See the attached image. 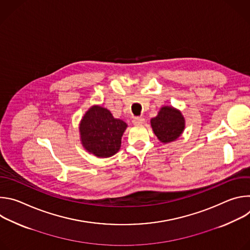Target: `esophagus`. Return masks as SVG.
<instances>
[{"mask_svg":"<svg viewBox=\"0 0 250 250\" xmlns=\"http://www.w3.org/2000/svg\"><path fill=\"white\" fill-rule=\"evenodd\" d=\"M145 122H146V121H145L144 118H139V117L134 118V119L132 120V123H133V125H144Z\"/></svg>","mask_w":250,"mask_h":250,"instance_id":"esophagus-1","label":"esophagus"}]
</instances>
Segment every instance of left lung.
Instances as JSON below:
<instances>
[{
    "label": "left lung",
    "instance_id": "obj_1",
    "mask_svg": "<svg viewBox=\"0 0 250 250\" xmlns=\"http://www.w3.org/2000/svg\"><path fill=\"white\" fill-rule=\"evenodd\" d=\"M154 134L162 144H170L181 136L185 129V119L181 111L172 105H163L157 116L150 120Z\"/></svg>",
    "mask_w": 250,
    "mask_h": 250
}]
</instances>
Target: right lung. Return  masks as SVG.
I'll use <instances>...</instances> for the list:
<instances>
[{
    "label": "right lung",
    "mask_w": 250,
    "mask_h": 250,
    "mask_svg": "<svg viewBox=\"0 0 250 250\" xmlns=\"http://www.w3.org/2000/svg\"><path fill=\"white\" fill-rule=\"evenodd\" d=\"M126 127L127 125L114 118L108 109L94 104L79 124L81 144L89 153L99 158L111 157L120 150Z\"/></svg>",
    "instance_id": "right-lung-1"
}]
</instances>
